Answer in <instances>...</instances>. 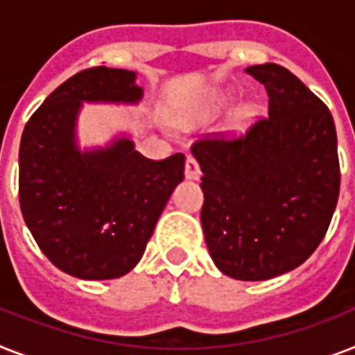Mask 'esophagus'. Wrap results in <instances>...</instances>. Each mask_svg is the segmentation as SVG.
<instances>
[{"label": "esophagus", "instance_id": "esophagus-1", "mask_svg": "<svg viewBox=\"0 0 355 355\" xmlns=\"http://www.w3.org/2000/svg\"><path fill=\"white\" fill-rule=\"evenodd\" d=\"M186 178H189V180H199L200 178V167L193 156L186 158Z\"/></svg>", "mask_w": 355, "mask_h": 355}]
</instances>
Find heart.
Returning a JSON list of instances; mask_svg holds the SVG:
<instances>
[{"instance_id":"1","label":"heart","mask_w":355,"mask_h":355,"mask_svg":"<svg viewBox=\"0 0 355 355\" xmlns=\"http://www.w3.org/2000/svg\"><path fill=\"white\" fill-rule=\"evenodd\" d=\"M234 103V94L232 92H214L210 96V107L221 108L228 107Z\"/></svg>"}]
</instances>
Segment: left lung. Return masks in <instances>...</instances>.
I'll list each match as a JSON object with an SVG mask.
<instances>
[{
	"label": "left lung",
	"instance_id": "1",
	"mask_svg": "<svg viewBox=\"0 0 355 355\" xmlns=\"http://www.w3.org/2000/svg\"><path fill=\"white\" fill-rule=\"evenodd\" d=\"M269 96V116L237 138L191 145L202 171L200 223L214 263L258 282L302 265L330 227L339 199L337 134L330 110L289 69H245Z\"/></svg>",
	"mask_w": 355,
	"mask_h": 355
}]
</instances>
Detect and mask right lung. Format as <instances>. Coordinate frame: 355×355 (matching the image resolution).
Masks as SVG:
<instances>
[{
	"label": "right lung",
	"instance_id": "obj_1",
	"mask_svg": "<svg viewBox=\"0 0 355 355\" xmlns=\"http://www.w3.org/2000/svg\"><path fill=\"white\" fill-rule=\"evenodd\" d=\"M128 69L99 66L58 86L27 121L19 144V208L40 250L80 280H110L136 267L173 189L184 155L149 160L127 136L80 150L83 103L138 105Z\"/></svg>",
	"mask_w": 355,
	"mask_h": 355
}]
</instances>
